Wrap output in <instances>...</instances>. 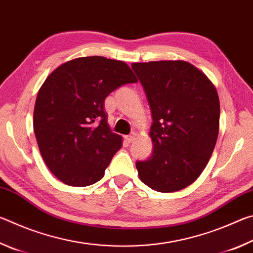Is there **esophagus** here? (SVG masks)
I'll use <instances>...</instances> for the list:
<instances>
[{
    "mask_svg": "<svg viewBox=\"0 0 253 253\" xmlns=\"http://www.w3.org/2000/svg\"><path fill=\"white\" fill-rule=\"evenodd\" d=\"M125 138H126V140H127L128 143H132L135 140V138H136V134H135V132H132V134L126 136Z\"/></svg>",
    "mask_w": 253,
    "mask_h": 253,
    "instance_id": "obj_1",
    "label": "esophagus"
}]
</instances>
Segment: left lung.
<instances>
[{"instance_id":"obj_1","label":"left lung","mask_w":253,"mask_h":253,"mask_svg":"<svg viewBox=\"0 0 253 253\" xmlns=\"http://www.w3.org/2000/svg\"><path fill=\"white\" fill-rule=\"evenodd\" d=\"M152 110L153 154L137 161L140 181L169 193L191 185L208 165L219 135L214 84L183 60L132 63Z\"/></svg>"}]
</instances>
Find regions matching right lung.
<instances>
[{"label": "right lung", "instance_id": "right-lung-1", "mask_svg": "<svg viewBox=\"0 0 253 253\" xmlns=\"http://www.w3.org/2000/svg\"><path fill=\"white\" fill-rule=\"evenodd\" d=\"M134 83L137 78L125 62L97 55L70 60L51 72L38 92L33 129L55 177L71 186L104 177L123 142L107 124L105 99Z\"/></svg>", "mask_w": 253, "mask_h": 253}]
</instances>
